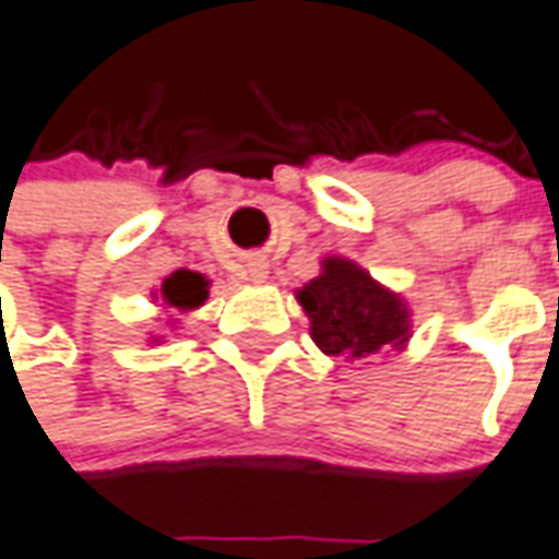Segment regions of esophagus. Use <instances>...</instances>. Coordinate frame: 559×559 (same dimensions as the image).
I'll use <instances>...</instances> for the list:
<instances>
[{
    "label": "esophagus",
    "mask_w": 559,
    "mask_h": 559,
    "mask_svg": "<svg viewBox=\"0 0 559 559\" xmlns=\"http://www.w3.org/2000/svg\"><path fill=\"white\" fill-rule=\"evenodd\" d=\"M247 273H249V280H252V283H264V280H267V261L252 259L247 264Z\"/></svg>",
    "instance_id": "esophagus-1"
}]
</instances>
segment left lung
I'll list each match as a JSON object with an SVG mask.
<instances>
[{
  "instance_id": "1",
  "label": "left lung",
  "mask_w": 559,
  "mask_h": 559,
  "mask_svg": "<svg viewBox=\"0 0 559 559\" xmlns=\"http://www.w3.org/2000/svg\"><path fill=\"white\" fill-rule=\"evenodd\" d=\"M298 300L324 355L367 361L379 349H400L409 340V312L403 300L346 259L324 261L322 276L300 288Z\"/></svg>"
}]
</instances>
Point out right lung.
I'll list each match as a JSON object with an SVG mask.
<instances>
[{
    "instance_id": "add662e5",
    "label": "right lung",
    "mask_w": 559,
    "mask_h": 559,
    "mask_svg": "<svg viewBox=\"0 0 559 559\" xmlns=\"http://www.w3.org/2000/svg\"><path fill=\"white\" fill-rule=\"evenodd\" d=\"M207 280L195 271H177L162 283V300L177 310H195L207 300Z\"/></svg>"
}]
</instances>
